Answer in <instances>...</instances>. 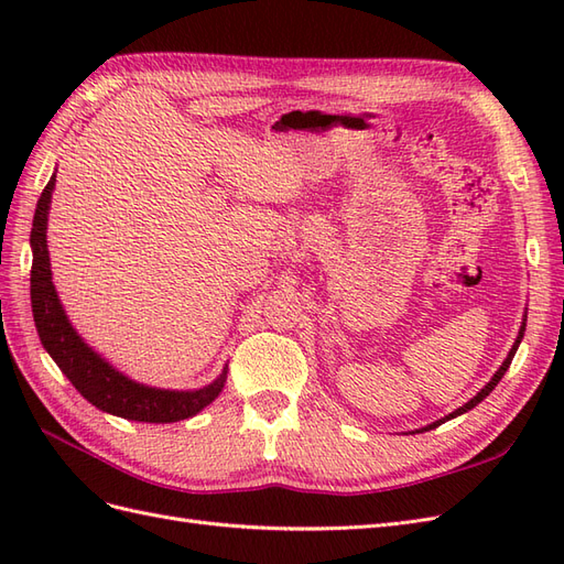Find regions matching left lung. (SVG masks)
I'll use <instances>...</instances> for the list:
<instances>
[{
    "mask_svg": "<svg viewBox=\"0 0 564 564\" xmlns=\"http://www.w3.org/2000/svg\"><path fill=\"white\" fill-rule=\"evenodd\" d=\"M524 327H527V315L522 317V324H520V332H518V338H516V344H513V348H510L508 350V355H506V360H503V365L497 369V373H494V377L489 379V383L485 386V388H480V392H477V395L475 398H470L464 406H458V409H454V412L449 414V416H445V419H437V421H433V423H429V425H425V429H419L416 433H423V431H433V429H437V425H442V423H445V421H449V419H456V416H460V414H466V412H470V409L473 406H477V404H480L487 395H489V392L494 390V388H497V383L503 379V373L508 371V367H510V362H513V357H516V350H518V346H520V340H522V336H524Z\"/></svg>",
    "mask_w": 564,
    "mask_h": 564,
    "instance_id": "left-lung-1",
    "label": "left lung"
}]
</instances>
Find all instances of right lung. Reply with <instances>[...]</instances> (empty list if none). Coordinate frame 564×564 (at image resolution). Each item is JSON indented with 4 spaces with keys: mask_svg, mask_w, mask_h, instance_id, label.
<instances>
[{
    "mask_svg": "<svg viewBox=\"0 0 564 564\" xmlns=\"http://www.w3.org/2000/svg\"><path fill=\"white\" fill-rule=\"evenodd\" d=\"M56 187V174L48 178L42 197L37 199L35 220H32L30 247V299L35 327L44 350L58 365L70 383L100 412L143 423H174L199 414L212 404L228 379V365L218 377L197 390H169L152 388L129 379L127 373L115 369L106 357H100L84 340L73 322L67 319L54 282H51V261L46 245V220L51 209V193Z\"/></svg>",
    "mask_w": 564,
    "mask_h": 564,
    "instance_id": "1",
    "label": "right lung"
}]
</instances>
